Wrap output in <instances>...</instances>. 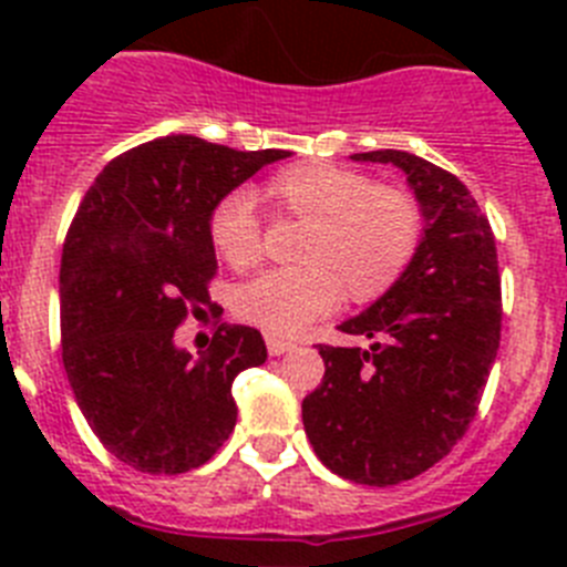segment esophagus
I'll return each instance as SVG.
<instances>
[{"label": "esophagus", "mask_w": 567, "mask_h": 567, "mask_svg": "<svg viewBox=\"0 0 567 567\" xmlns=\"http://www.w3.org/2000/svg\"><path fill=\"white\" fill-rule=\"evenodd\" d=\"M267 349H269V354H275V358H278V354H284V352H292L295 343H292V340L267 338Z\"/></svg>", "instance_id": "obj_1"}]
</instances>
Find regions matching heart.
<instances>
[{
    "label": "heart",
    "mask_w": 567,
    "mask_h": 567,
    "mask_svg": "<svg viewBox=\"0 0 567 567\" xmlns=\"http://www.w3.org/2000/svg\"><path fill=\"white\" fill-rule=\"evenodd\" d=\"M264 198L289 221L307 227L295 269L249 280L235 295L247 323L272 338L298 334L343 298L365 307L400 280L423 238V213L412 193L378 187L372 175L340 164L309 162L280 169ZM209 240L229 267L249 269L264 255V224L255 198L233 189L209 213Z\"/></svg>",
    "instance_id": "1"
}]
</instances>
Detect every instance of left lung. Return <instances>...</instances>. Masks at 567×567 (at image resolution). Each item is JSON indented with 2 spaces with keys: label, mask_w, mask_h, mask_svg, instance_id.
Wrapping results in <instances>:
<instances>
[{
  "label": "left lung",
  "mask_w": 567,
  "mask_h": 567,
  "mask_svg": "<svg viewBox=\"0 0 567 567\" xmlns=\"http://www.w3.org/2000/svg\"><path fill=\"white\" fill-rule=\"evenodd\" d=\"M352 158L403 169L423 238L398 284L338 327L372 346L318 349L327 372L303 398V429L329 471L383 488L429 471L468 432L497 358L503 298L494 233L457 175L403 150Z\"/></svg>",
  "instance_id": "left-lung-1"
}]
</instances>
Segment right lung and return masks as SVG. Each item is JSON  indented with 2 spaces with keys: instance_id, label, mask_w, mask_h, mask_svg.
<instances>
[{
  "instance_id": "add662e5",
  "label": "right lung",
  "mask_w": 567,
  "mask_h": 567,
  "mask_svg": "<svg viewBox=\"0 0 567 567\" xmlns=\"http://www.w3.org/2000/svg\"><path fill=\"white\" fill-rule=\"evenodd\" d=\"M164 135L107 164L70 224L59 269L62 363L104 449L147 474H184L233 434V380L267 360L258 329L218 323L198 358L173 340L209 307L215 202L287 158Z\"/></svg>"
}]
</instances>
